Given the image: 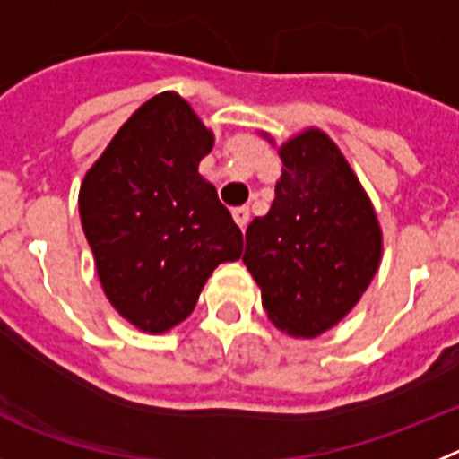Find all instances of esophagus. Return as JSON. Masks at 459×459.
Instances as JSON below:
<instances>
[{"instance_id":"esophagus-1","label":"esophagus","mask_w":459,"mask_h":459,"mask_svg":"<svg viewBox=\"0 0 459 459\" xmlns=\"http://www.w3.org/2000/svg\"><path fill=\"white\" fill-rule=\"evenodd\" d=\"M233 219H235V224L240 226V230H245L247 224H249V210H247V207H235Z\"/></svg>"}]
</instances>
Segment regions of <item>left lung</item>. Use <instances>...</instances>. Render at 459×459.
Wrapping results in <instances>:
<instances>
[{"instance_id":"1","label":"left lung","mask_w":459,"mask_h":459,"mask_svg":"<svg viewBox=\"0 0 459 459\" xmlns=\"http://www.w3.org/2000/svg\"><path fill=\"white\" fill-rule=\"evenodd\" d=\"M274 145V138L261 131ZM281 178L265 217L247 229L245 261L268 318L314 340L358 305L384 254V233L356 170L325 131L279 145Z\"/></svg>"}]
</instances>
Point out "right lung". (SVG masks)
I'll use <instances>...</instances> for the list:
<instances>
[{
  "label": "right lung",
  "mask_w": 459,
  "mask_h": 459,
  "mask_svg": "<svg viewBox=\"0 0 459 459\" xmlns=\"http://www.w3.org/2000/svg\"><path fill=\"white\" fill-rule=\"evenodd\" d=\"M212 145L189 101L161 91L82 178L78 210L101 289L143 333L182 324L219 263L242 256L240 229L198 173Z\"/></svg>",
  "instance_id": "1"
}]
</instances>
